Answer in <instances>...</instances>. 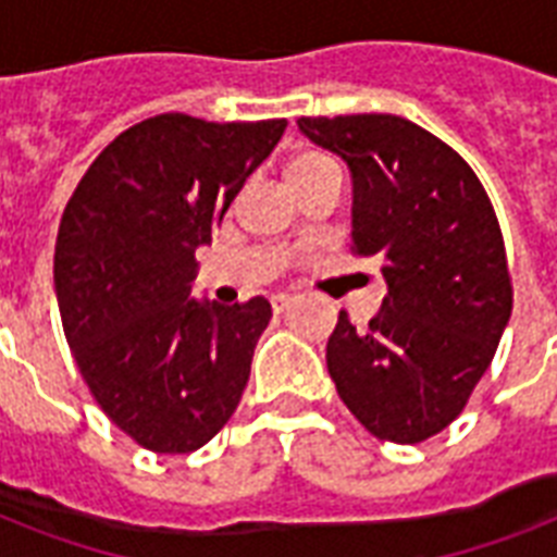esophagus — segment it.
I'll use <instances>...</instances> for the list:
<instances>
[{
  "instance_id": "34e87169",
  "label": "esophagus",
  "mask_w": 557,
  "mask_h": 557,
  "mask_svg": "<svg viewBox=\"0 0 557 557\" xmlns=\"http://www.w3.org/2000/svg\"><path fill=\"white\" fill-rule=\"evenodd\" d=\"M295 304V295H274L271 297V309H274V312H286L288 306Z\"/></svg>"
}]
</instances>
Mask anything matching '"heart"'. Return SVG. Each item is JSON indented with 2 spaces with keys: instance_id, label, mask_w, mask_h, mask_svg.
Masks as SVG:
<instances>
[{
  "instance_id": "obj_1",
  "label": "heart",
  "mask_w": 557,
  "mask_h": 557,
  "mask_svg": "<svg viewBox=\"0 0 557 557\" xmlns=\"http://www.w3.org/2000/svg\"><path fill=\"white\" fill-rule=\"evenodd\" d=\"M332 168H335V164H332L323 152L304 150V152H295V156L288 159L286 178H288V185L295 187V190H300V187L309 185L312 178H318L321 173H326V170Z\"/></svg>"
}]
</instances>
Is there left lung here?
Returning a JSON list of instances; mask_svg holds the SVG:
<instances>
[{
  "label": "left lung",
  "mask_w": 557,
  "mask_h": 557,
  "mask_svg": "<svg viewBox=\"0 0 557 557\" xmlns=\"http://www.w3.org/2000/svg\"><path fill=\"white\" fill-rule=\"evenodd\" d=\"M300 133L352 173V253L381 262L387 295L358 330L338 314L326 367L379 440L445 431L492 364L511 318L500 222L476 173L398 115L300 117Z\"/></svg>",
  "instance_id": "obj_1"
}]
</instances>
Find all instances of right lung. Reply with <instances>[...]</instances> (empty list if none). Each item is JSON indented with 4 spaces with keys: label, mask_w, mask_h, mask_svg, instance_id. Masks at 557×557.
Listing matches in <instances>:
<instances>
[{
    "label": "right lung",
    "mask_w": 557,
    "mask_h": 557,
    "mask_svg": "<svg viewBox=\"0 0 557 557\" xmlns=\"http://www.w3.org/2000/svg\"><path fill=\"white\" fill-rule=\"evenodd\" d=\"M283 133L286 117H147L91 161L65 205L54 248L65 341L100 410L141 448L190 454L243 398L271 304L190 297L196 248Z\"/></svg>",
    "instance_id": "1"
}]
</instances>
